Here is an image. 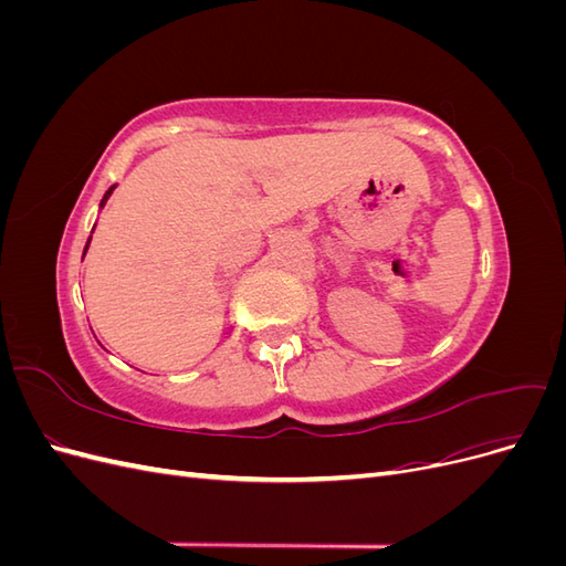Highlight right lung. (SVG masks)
I'll use <instances>...</instances> for the list:
<instances>
[{"mask_svg":"<svg viewBox=\"0 0 566 566\" xmlns=\"http://www.w3.org/2000/svg\"><path fill=\"white\" fill-rule=\"evenodd\" d=\"M113 188H115V186H111V188H108V191H106V196H104V200H101V205H104V202H106V200L111 198V193H113ZM90 241H92V235H90ZM90 241H87V245H84V252H87V248H90Z\"/></svg>","mask_w":566,"mask_h":566,"instance_id":"1","label":"right lung"}]
</instances>
